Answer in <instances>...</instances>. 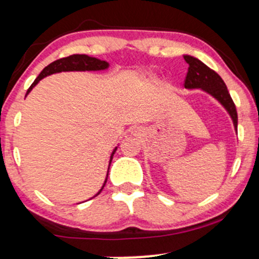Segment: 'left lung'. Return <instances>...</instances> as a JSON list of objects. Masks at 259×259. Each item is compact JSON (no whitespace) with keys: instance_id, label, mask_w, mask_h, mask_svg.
<instances>
[{"instance_id":"left-lung-1","label":"left lung","mask_w":259,"mask_h":259,"mask_svg":"<svg viewBox=\"0 0 259 259\" xmlns=\"http://www.w3.org/2000/svg\"><path fill=\"white\" fill-rule=\"evenodd\" d=\"M184 59L189 64V69H187L184 86L186 89L200 88L202 90L207 91L208 94L212 95L213 97H215L227 108L229 114L233 118L235 129L237 130L236 107H235L234 101L231 99L227 85L223 81V79L214 70L210 69L206 64L198 61L197 58L191 57V56H184Z\"/></svg>"}]
</instances>
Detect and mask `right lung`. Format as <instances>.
Here are the masks:
<instances>
[{
	"mask_svg": "<svg viewBox=\"0 0 259 259\" xmlns=\"http://www.w3.org/2000/svg\"><path fill=\"white\" fill-rule=\"evenodd\" d=\"M106 68H108V63H107V62L101 61V59H97L94 57H89V56H86V55H72V56H68V57H64V58H59V59H57V61L52 62V63H50L47 67L44 68L42 72L38 74V76L35 79V81L32 82L30 88L28 89L26 95L31 91V89L34 88V86L36 85L41 79L45 78V76H47V75H51V74H53V73L69 72V70H102V69H106ZM115 150H117V147H115ZM115 150L113 151V153L111 156V162H112L113 154H114ZM106 183H107V178H106L105 184H103L102 189L97 192L96 196L100 195V192L103 190Z\"/></svg>",
	"mask_w": 259,
	"mask_h": 259,
	"instance_id": "obj_1",
	"label": "right lung"
}]
</instances>
